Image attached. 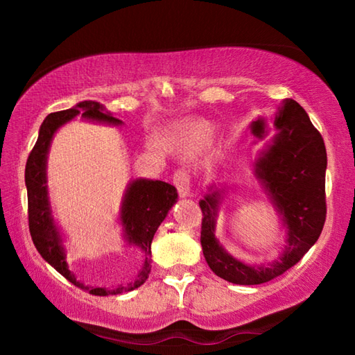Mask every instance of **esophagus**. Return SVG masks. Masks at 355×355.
<instances>
[{"mask_svg": "<svg viewBox=\"0 0 355 355\" xmlns=\"http://www.w3.org/2000/svg\"><path fill=\"white\" fill-rule=\"evenodd\" d=\"M173 184H175L180 197H191V175L184 169H178L173 173Z\"/></svg>", "mask_w": 355, "mask_h": 355, "instance_id": "1", "label": "esophagus"}]
</instances>
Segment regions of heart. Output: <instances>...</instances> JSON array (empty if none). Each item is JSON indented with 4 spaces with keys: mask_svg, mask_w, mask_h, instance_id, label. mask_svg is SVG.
<instances>
[{
    "mask_svg": "<svg viewBox=\"0 0 355 355\" xmlns=\"http://www.w3.org/2000/svg\"><path fill=\"white\" fill-rule=\"evenodd\" d=\"M214 139V126L205 120H198L187 125L180 134V141L189 153H197V150L205 149L210 145Z\"/></svg>",
    "mask_w": 355,
    "mask_h": 355,
    "instance_id": "b5f03b06",
    "label": "heart"
}]
</instances>
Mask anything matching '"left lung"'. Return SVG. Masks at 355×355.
<instances>
[{
	"mask_svg": "<svg viewBox=\"0 0 355 355\" xmlns=\"http://www.w3.org/2000/svg\"><path fill=\"white\" fill-rule=\"evenodd\" d=\"M275 126L277 134L254 163V175L286 225L285 252L261 266H247L218 243L215 225L221 191L200 201L201 245L210 270L238 285H258L281 276L302 259L319 239L327 220V149L306 111L293 99L282 101Z\"/></svg>",
	"mask_w": 355,
	"mask_h": 355,
	"instance_id": "8db88e82",
	"label": "left lung"
}]
</instances>
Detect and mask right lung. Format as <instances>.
I'll use <instances>...</instances> for the list:
<instances>
[{"mask_svg": "<svg viewBox=\"0 0 355 355\" xmlns=\"http://www.w3.org/2000/svg\"><path fill=\"white\" fill-rule=\"evenodd\" d=\"M82 114L84 119L105 122L110 125H120L122 120L111 116L105 111L101 103L93 101L79 102L76 107L65 111L51 112L42 122L40 135L35 146L27 158L26 164V186L28 201V229L32 235L36 250L50 266L59 271L67 281H70L80 290H85L94 296H108L120 294L137 288L146 281L150 271V243L158 229V225L168 215L171 207L177 202V189L169 183L160 180H134L126 189V193L120 210V221L125 229L123 238L130 245L140 248L143 253V266L137 276V281L128 286L120 285L116 290L101 288V286H88L79 282L73 271L69 270L65 259V248L62 245V236L59 233L55 220H53L49 191H47V154L53 135L69 120Z\"/></svg>", "mask_w": 355, "mask_h": 355, "instance_id": "1", "label": "right lung"}]
</instances>
